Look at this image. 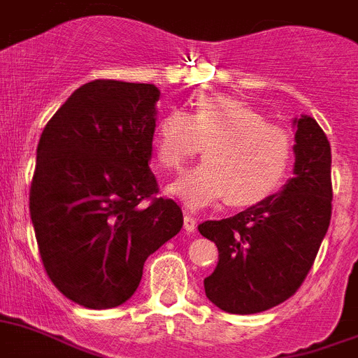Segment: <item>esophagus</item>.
Here are the masks:
<instances>
[{
  "instance_id": "1",
  "label": "esophagus",
  "mask_w": 358,
  "mask_h": 358,
  "mask_svg": "<svg viewBox=\"0 0 358 358\" xmlns=\"http://www.w3.org/2000/svg\"><path fill=\"white\" fill-rule=\"evenodd\" d=\"M195 228H197V219L188 215V213H185V230L188 231V234H192V231H195Z\"/></svg>"
}]
</instances>
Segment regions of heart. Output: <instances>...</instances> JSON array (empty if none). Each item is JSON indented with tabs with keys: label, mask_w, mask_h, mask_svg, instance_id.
<instances>
[{
	"label": "heart",
	"mask_w": 358,
	"mask_h": 358,
	"mask_svg": "<svg viewBox=\"0 0 358 358\" xmlns=\"http://www.w3.org/2000/svg\"><path fill=\"white\" fill-rule=\"evenodd\" d=\"M155 161L168 172L186 166L204 145L203 164L168 186L192 210L228 197L234 206H255L282 186L293 157L289 134L230 96L197 97L194 110H170L155 123Z\"/></svg>",
	"instance_id": "b5f03b06"
}]
</instances>
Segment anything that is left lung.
I'll use <instances>...</instances> for the list:
<instances>
[{"label":"left lung","mask_w":358,"mask_h":358,"mask_svg":"<svg viewBox=\"0 0 358 358\" xmlns=\"http://www.w3.org/2000/svg\"><path fill=\"white\" fill-rule=\"evenodd\" d=\"M295 164L282 190L237 215L199 224L219 262L204 279L206 297L228 313L250 315L297 292L331 219V148L315 119H293Z\"/></svg>","instance_id":"8db88e82"}]
</instances>
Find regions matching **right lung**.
<instances>
[{"instance_id":"add662e5","label":"right lung","mask_w":358,"mask_h":358,"mask_svg":"<svg viewBox=\"0 0 358 358\" xmlns=\"http://www.w3.org/2000/svg\"><path fill=\"white\" fill-rule=\"evenodd\" d=\"M159 96L150 83H85L38 143L30 219L48 277L79 306L127 302L146 259L182 228L177 203L154 197L148 163Z\"/></svg>"}]
</instances>
